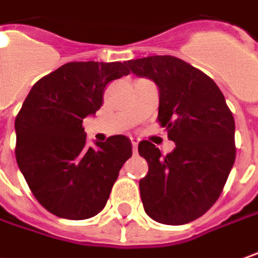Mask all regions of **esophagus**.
Wrapping results in <instances>:
<instances>
[{"mask_svg": "<svg viewBox=\"0 0 258 258\" xmlns=\"http://www.w3.org/2000/svg\"><path fill=\"white\" fill-rule=\"evenodd\" d=\"M131 142H132V146H133V153L136 155V153H138V145H139V139L131 138Z\"/></svg>", "mask_w": 258, "mask_h": 258, "instance_id": "34e87169", "label": "esophagus"}]
</instances>
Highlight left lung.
<instances>
[{
    "label": "left lung",
    "instance_id": "left-lung-1",
    "mask_svg": "<svg viewBox=\"0 0 258 258\" xmlns=\"http://www.w3.org/2000/svg\"><path fill=\"white\" fill-rule=\"evenodd\" d=\"M126 65L156 84L157 120L176 145L166 156L149 141L138 146L149 165L139 181L145 212L170 226L193 222L216 203L234 165L233 113L213 79L176 56L153 55Z\"/></svg>",
    "mask_w": 258,
    "mask_h": 258
}]
</instances>
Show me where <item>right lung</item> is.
I'll return each mask as SVG.
<instances>
[{"label": "right lung", "mask_w": 258, "mask_h": 258, "mask_svg": "<svg viewBox=\"0 0 258 258\" xmlns=\"http://www.w3.org/2000/svg\"><path fill=\"white\" fill-rule=\"evenodd\" d=\"M125 75V62H69L41 78L22 103L15 119L17 163L36 200L58 217L99 213L132 156L123 135L88 148L82 126L102 106L105 86Z\"/></svg>", "instance_id": "1"}]
</instances>
